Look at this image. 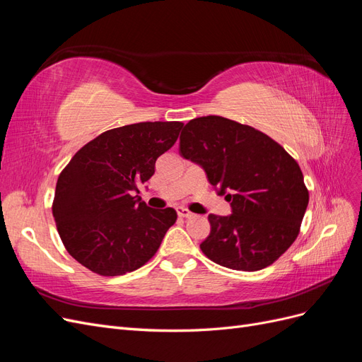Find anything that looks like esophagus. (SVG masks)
<instances>
[{
    "label": "esophagus",
    "mask_w": 362,
    "mask_h": 362,
    "mask_svg": "<svg viewBox=\"0 0 362 362\" xmlns=\"http://www.w3.org/2000/svg\"><path fill=\"white\" fill-rule=\"evenodd\" d=\"M177 211H178L180 217H192L193 216V213L190 210H187V208H184V206H178Z\"/></svg>",
    "instance_id": "1"
}]
</instances>
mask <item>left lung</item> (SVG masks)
Here are the masks:
<instances>
[{"label":"left lung","mask_w":362,"mask_h":362,"mask_svg":"<svg viewBox=\"0 0 362 362\" xmlns=\"http://www.w3.org/2000/svg\"><path fill=\"white\" fill-rule=\"evenodd\" d=\"M180 154L201 164L231 202V216H208L211 233L201 243L206 258L257 272L298 238L310 193L298 161L278 141L235 120L202 116L184 127Z\"/></svg>","instance_id":"obj_1"}]
</instances>
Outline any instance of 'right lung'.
<instances>
[{
	"label": "right lung",
	"mask_w": 362,
	"mask_h": 362,
	"mask_svg": "<svg viewBox=\"0 0 362 362\" xmlns=\"http://www.w3.org/2000/svg\"><path fill=\"white\" fill-rule=\"evenodd\" d=\"M182 122H139L108 129L62 170L52 216L69 255L101 276L134 272L156 255L177 222L173 208L154 210L136 192L157 158L177 141Z\"/></svg>",
	"instance_id": "obj_1"
}]
</instances>
